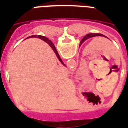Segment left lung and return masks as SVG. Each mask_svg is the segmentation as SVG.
<instances>
[{
	"instance_id": "1",
	"label": "left lung",
	"mask_w": 128,
	"mask_h": 128,
	"mask_svg": "<svg viewBox=\"0 0 128 128\" xmlns=\"http://www.w3.org/2000/svg\"><path fill=\"white\" fill-rule=\"evenodd\" d=\"M104 36V35H102V34H87L86 36L84 37L83 39L82 40V41H81L80 44H82V43H83L85 40H86L87 39H88L90 38H92V37H94V36ZM106 37V36H105Z\"/></svg>"
}]
</instances>
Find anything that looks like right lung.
I'll return each instance as SVG.
<instances>
[{
    "label": "right lung",
    "instance_id": "obj_1",
    "mask_svg": "<svg viewBox=\"0 0 128 128\" xmlns=\"http://www.w3.org/2000/svg\"><path fill=\"white\" fill-rule=\"evenodd\" d=\"M28 38H40V39H42V40L45 41L46 42H47L48 44L50 45V46H51V48H53V50H54V52L56 53V56H57V57L58 58L59 60L61 62V63H62V64H63V62L62 61L61 58H60V56H59L58 53V51H57V50H56V47H55V46H54V44H53V42H51L50 40H48L47 38H46V37H44V36H37V35L32 36H29V37H28Z\"/></svg>",
    "mask_w": 128,
    "mask_h": 128
}]
</instances>
